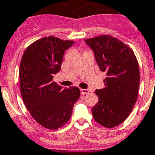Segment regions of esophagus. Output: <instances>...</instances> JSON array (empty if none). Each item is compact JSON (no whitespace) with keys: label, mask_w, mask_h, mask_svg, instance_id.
Masks as SVG:
<instances>
[{"label":"esophagus","mask_w":155,"mask_h":155,"mask_svg":"<svg viewBox=\"0 0 155 155\" xmlns=\"http://www.w3.org/2000/svg\"><path fill=\"white\" fill-rule=\"evenodd\" d=\"M80 91H81V94H83V95H84V94H87L89 93V91H88L87 89H81Z\"/></svg>","instance_id":"34e87169"}]
</instances>
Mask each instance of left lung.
I'll return each mask as SVG.
<instances>
[{
    "label": "left lung",
    "mask_w": 155,
    "mask_h": 155,
    "mask_svg": "<svg viewBox=\"0 0 155 155\" xmlns=\"http://www.w3.org/2000/svg\"><path fill=\"white\" fill-rule=\"evenodd\" d=\"M93 50L96 61L107 77L105 87L96 90L99 98L92 108L94 120L113 128L121 124L133 109L138 97L139 67L133 51L111 36L84 39Z\"/></svg>",
    "instance_id": "1"
}]
</instances>
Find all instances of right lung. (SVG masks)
Masks as SVG:
<instances>
[{
  "mask_svg": "<svg viewBox=\"0 0 155 155\" xmlns=\"http://www.w3.org/2000/svg\"><path fill=\"white\" fill-rule=\"evenodd\" d=\"M74 43L44 37L29 45L22 57L19 76L23 103L32 118L47 129H58L67 123L80 97L78 87L68 89L53 81L61 70L64 51Z\"/></svg>",
  "mask_w": 155,
  "mask_h": 155,
  "instance_id": "add662e5",
  "label": "right lung"
}]
</instances>
